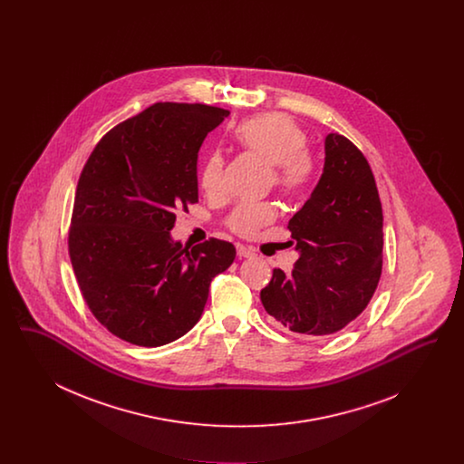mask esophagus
Listing matches in <instances>:
<instances>
[{"label":"esophagus","mask_w":464,"mask_h":464,"mask_svg":"<svg viewBox=\"0 0 464 464\" xmlns=\"http://www.w3.org/2000/svg\"><path fill=\"white\" fill-rule=\"evenodd\" d=\"M237 254H238V257H240V259H250V257H254V256H256L252 248L243 246V245H237Z\"/></svg>","instance_id":"esophagus-1"}]
</instances>
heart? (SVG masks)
I'll use <instances>...</instances> for the list:
<instances>
[{"label":"heart","instance_id":"b5f03b06","mask_svg":"<svg viewBox=\"0 0 464 464\" xmlns=\"http://www.w3.org/2000/svg\"><path fill=\"white\" fill-rule=\"evenodd\" d=\"M237 140L246 151L271 163V182L285 195L303 191L314 176V158L306 148V132L294 118L284 112H267L242 123ZM199 184L207 195H219L224 189V158L208 156ZM275 219L269 203H242L227 218V226L240 237H254L263 226Z\"/></svg>","mask_w":464,"mask_h":464}]
</instances>
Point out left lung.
<instances>
[{"label": "left lung", "instance_id": "left-lung-1", "mask_svg": "<svg viewBox=\"0 0 464 464\" xmlns=\"http://www.w3.org/2000/svg\"><path fill=\"white\" fill-rule=\"evenodd\" d=\"M287 227L299 259L292 273L273 269L261 290L271 322L299 335L344 329L371 303L382 269L374 174L344 135L325 137L324 174Z\"/></svg>", "mask_w": 464, "mask_h": 464}]
</instances>
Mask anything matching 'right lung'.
I'll return each mask as SVG.
<instances>
[{
  "mask_svg": "<svg viewBox=\"0 0 464 464\" xmlns=\"http://www.w3.org/2000/svg\"><path fill=\"white\" fill-rule=\"evenodd\" d=\"M229 111L156 102L111 129L78 180L69 257L93 316L116 337L156 348L191 331L233 243L174 242L177 210L198 201L197 161Z\"/></svg>",
  "mask_w": 464,
  "mask_h": 464,
  "instance_id": "add662e5",
  "label": "right lung"
}]
</instances>
